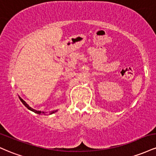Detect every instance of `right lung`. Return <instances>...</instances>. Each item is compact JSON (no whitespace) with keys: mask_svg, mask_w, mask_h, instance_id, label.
<instances>
[{"mask_svg":"<svg viewBox=\"0 0 156 156\" xmlns=\"http://www.w3.org/2000/svg\"><path fill=\"white\" fill-rule=\"evenodd\" d=\"M19 98H20V101L22 102L23 103V104L25 105V106L28 109H29L30 111H31V112H34V113H36V114H45L47 112H41V111H37V110H35V109H34V108H32L31 107H30L29 105H28V104H27L26 103V102L25 101H23V100L22 99V98H20V97L19 96ZM58 110H54V111H52V112H50V113H49V114H53V113H55V112H56Z\"/></svg>","mask_w":156,"mask_h":156,"instance_id":"add662e5","label":"right lung"}]
</instances>
